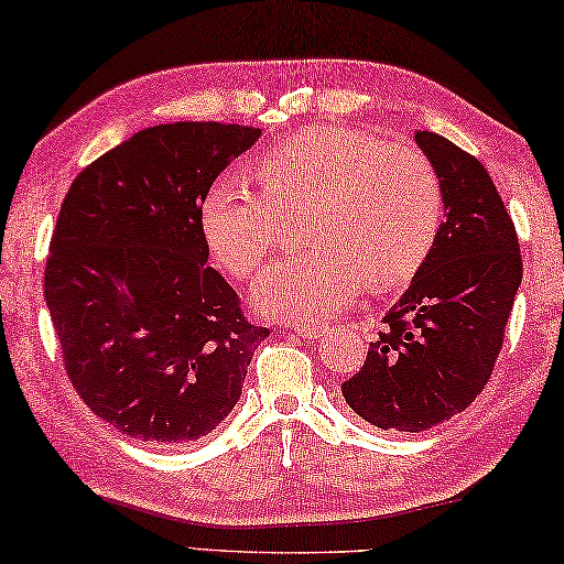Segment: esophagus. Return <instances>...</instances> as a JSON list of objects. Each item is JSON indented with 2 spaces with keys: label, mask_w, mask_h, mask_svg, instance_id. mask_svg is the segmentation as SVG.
I'll use <instances>...</instances> for the list:
<instances>
[{
  "label": "esophagus",
  "mask_w": 564,
  "mask_h": 564,
  "mask_svg": "<svg viewBox=\"0 0 564 564\" xmlns=\"http://www.w3.org/2000/svg\"><path fill=\"white\" fill-rule=\"evenodd\" d=\"M294 332H297L304 339H317L324 332H327V327H324V324L307 322V324H294Z\"/></svg>",
  "instance_id": "obj_1"
}]
</instances>
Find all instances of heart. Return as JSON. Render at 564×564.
Segmentation results:
<instances>
[{"instance_id":"b5f03b06","label":"heart","mask_w":564,"mask_h":564,"mask_svg":"<svg viewBox=\"0 0 564 564\" xmlns=\"http://www.w3.org/2000/svg\"><path fill=\"white\" fill-rule=\"evenodd\" d=\"M264 193L240 177L215 181L200 203V230L217 262L245 280L280 245L284 215L314 203L312 250L282 257L254 282L262 314L322 322L367 282L406 284L438 240L446 197L436 167L411 145L361 128L312 126L257 163Z\"/></svg>"}]
</instances>
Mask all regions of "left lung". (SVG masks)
I'll return each mask as SVG.
<instances>
[{"mask_svg":"<svg viewBox=\"0 0 564 564\" xmlns=\"http://www.w3.org/2000/svg\"><path fill=\"white\" fill-rule=\"evenodd\" d=\"M413 138L443 183L446 223L361 371L341 383L354 413L403 433L429 431L476 401L522 280L516 225L482 163L438 133Z\"/></svg>","mask_w":564,"mask_h":564,"instance_id":"8db88e82","label":"left lung"}]
</instances>
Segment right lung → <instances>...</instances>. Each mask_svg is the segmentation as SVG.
Listing matches in <instances>:
<instances>
[{
    "mask_svg": "<svg viewBox=\"0 0 564 564\" xmlns=\"http://www.w3.org/2000/svg\"><path fill=\"white\" fill-rule=\"evenodd\" d=\"M260 128L181 121L138 131L68 187L44 297L68 381L126 436L185 446L220 426L270 329L207 267L200 203Z\"/></svg>",
    "mask_w": 564,
    "mask_h": 564,
    "instance_id": "add662e5",
    "label": "right lung"
}]
</instances>
